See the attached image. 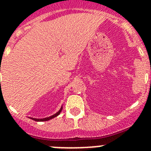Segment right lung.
I'll list each match as a JSON object with an SVG mask.
<instances>
[{
	"label": "right lung",
	"mask_w": 151,
	"mask_h": 151,
	"mask_svg": "<svg viewBox=\"0 0 151 151\" xmlns=\"http://www.w3.org/2000/svg\"><path fill=\"white\" fill-rule=\"evenodd\" d=\"M62 110H63V106H62L61 107H60V109L59 110V111L58 112H56L55 114L52 115V116H50V117H44V118H34V117H29L30 119L34 120V121H36V122H46V121H49V120L52 119V118H54V117H57L58 115L61 113Z\"/></svg>",
	"instance_id": "add662e5"
}]
</instances>
